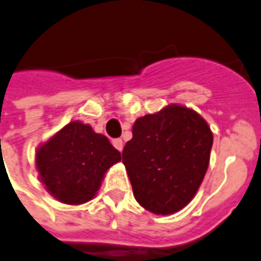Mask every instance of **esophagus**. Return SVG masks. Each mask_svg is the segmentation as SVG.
<instances>
[{
    "label": "esophagus",
    "mask_w": 261,
    "mask_h": 261,
    "mask_svg": "<svg viewBox=\"0 0 261 261\" xmlns=\"http://www.w3.org/2000/svg\"><path fill=\"white\" fill-rule=\"evenodd\" d=\"M112 144H113V146H115L116 149L119 150V152H121V150H123V141L121 140H113V142H112Z\"/></svg>",
    "instance_id": "1"
}]
</instances>
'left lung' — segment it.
Returning <instances> with one entry per match:
<instances>
[{"label":"left lung","mask_w":261,"mask_h":261,"mask_svg":"<svg viewBox=\"0 0 261 261\" xmlns=\"http://www.w3.org/2000/svg\"><path fill=\"white\" fill-rule=\"evenodd\" d=\"M213 133L191 108L170 103L138 117L123 149L134 198L153 214H173L194 199L210 162Z\"/></svg>","instance_id":"1"}]
</instances>
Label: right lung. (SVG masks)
I'll list each match as a JSON object with an SVG mask.
<instances>
[{
    "mask_svg": "<svg viewBox=\"0 0 261 261\" xmlns=\"http://www.w3.org/2000/svg\"><path fill=\"white\" fill-rule=\"evenodd\" d=\"M120 160L105 136L79 120L63 125L36 150L38 179L51 196L71 206L94 199L106 171Z\"/></svg>",
    "mask_w": 261,
    "mask_h": 261,
    "instance_id": "add662e5",
    "label": "right lung"
}]
</instances>
